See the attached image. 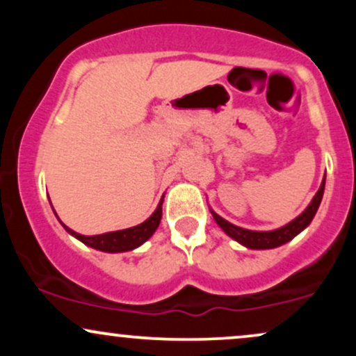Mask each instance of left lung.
<instances>
[{"mask_svg":"<svg viewBox=\"0 0 356 356\" xmlns=\"http://www.w3.org/2000/svg\"><path fill=\"white\" fill-rule=\"evenodd\" d=\"M325 179L323 177V182L318 189L314 197L309 202V206L298 216L296 219H293L291 222H288L286 226L280 227V229L275 231H251V229H244V227L234 226L231 224L229 220H226L224 218H220L219 214H216L214 211L212 212V218H214L216 222L219 224V227L226 232L229 238H232L234 241H238L239 244L246 246L249 249H273L277 246H283V244L291 241L295 236L300 234L301 231L306 229L312 222L314 214H316L318 207H320V202L323 199V192H325Z\"/></svg>","mask_w":356,"mask_h":356,"instance_id":"8db88e82","label":"left lung"}]
</instances>
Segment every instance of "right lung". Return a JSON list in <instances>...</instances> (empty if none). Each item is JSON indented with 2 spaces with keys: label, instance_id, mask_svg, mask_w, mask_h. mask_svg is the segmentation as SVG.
<instances>
[{
  "label": "right lung",
  "instance_id": "1",
  "mask_svg": "<svg viewBox=\"0 0 356 356\" xmlns=\"http://www.w3.org/2000/svg\"><path fill=\"white\" fill-rule=\"evenodd\" d=\"M162 202H164V199H161V202H159L157 209L154 211V214L147 220H144L142 224H138V226L129 227V229H122V231L105 232V234L83 236V234H79V232L72 231L70 227L65 226L61 220L60 222L65 229L70 232L73 238H76L79 241H81V243L87 244V246L93 249H99V251H104V252L132 251V249H136L140 246V244H144L159 227V224H161V219H162ZM56 218H58V216H56Z\"/></svg>",
  "mask_w": 356,
  "mask_h": 356
}]
</instances>
